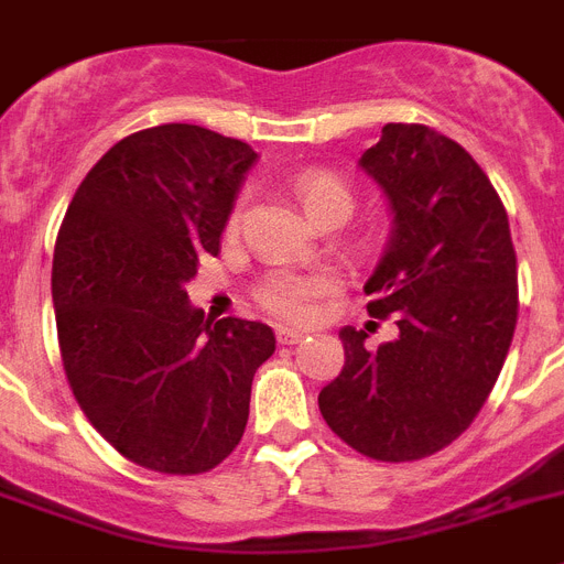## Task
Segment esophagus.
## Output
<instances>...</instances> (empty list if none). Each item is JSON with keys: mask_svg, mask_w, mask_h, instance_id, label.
<instances>
[{"mask_svg": "<svg viewBox=\"0 0 564 564\" xmlns=\"http://www.w3.org/2000/svg\"><path fill=\"white\" fill-rule=\"evenodd\" d=\"M305 339L302 330H293V328H276V341L279 345H296V341Z\"/></svg>", "mask_w": 564, "mask_h": 564, "instance_id": "34e87169", "label": "esophagus"}]
</instances>
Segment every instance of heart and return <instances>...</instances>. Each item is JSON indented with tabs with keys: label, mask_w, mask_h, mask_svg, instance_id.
Masks as SVG:
<instances>
[{
	"label": "heart",
	"mask_w": 564,
	"mask_h": 564,
	"mask_svg": "<svg viewBox=\"0 0 564 564\" xmlns=\"http://www.w3.org/2000/svg\"><path fill=\"white\" fill-rule=\"evenodd\" d=\"M293 191L311 219H319L325 214H341L348 219V214L354 210V191L348 182L330 171L302 173ZM239 216H242V205H236L230 225L239 223ZM336 285H339L336 276L325 268H316V271L276 268L259 282L257 300L276 319L307 322L316 314V302L334 293Z\"/></svg>",
	"instance_id": "heart-1"
}]
</instances>
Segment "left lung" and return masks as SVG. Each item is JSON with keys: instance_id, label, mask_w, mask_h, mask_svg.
Here are the masks:
<instances>
[{"instance_id": "1", "label": "left lung", "mask_w": 564, "mask_h": 564, "mask_svg": "<svg viewBox=\"0 0 564 564\" xmlns=\"http://www.w3.org/2000/svg\"><path fill=\"white\" fill-rule=\"evenodd\" d=\"M359 167L391 208V239L365 282L368 314L397 339L365 348L341 328V373L319 393L330 431L382 462L431 456L485 405L517 328V253L508 214L462 144L391 122Z\"/></svg>"}]
</instances>
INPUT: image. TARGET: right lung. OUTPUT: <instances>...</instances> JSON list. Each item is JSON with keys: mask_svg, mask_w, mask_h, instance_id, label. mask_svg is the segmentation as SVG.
Wrapping results in <instances>:
<instances>
[{"mask_svg": "<svg viewBox=\"0 0 564 564\" xmlns=\"http://www.w3.org/2000/svg\"><path fill=\"white\" fill-rule=\"evenodd\" d=\"M257 151L199 124L131 133L82 180L53 250L62 365L90 425L124 459L202 474L239 445L262 322H205L187 300Z\"/></svg>", "mask_w": 564, "mask_h": 564, "instance_id": "right-lung-1", "label": "right lung"}]
</instances>
